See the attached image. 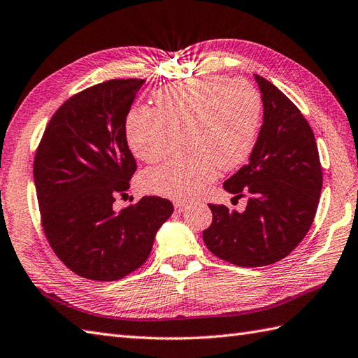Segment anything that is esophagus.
<instances>
[{"label": "esophagus", "mask_w": 358, "mask_h": 358, "mask_svg": "<svg viewBox=\"0 0 358 358\" xmlns=\"http://www.w3.org/2000/svg\"><path fill=\"white\" fill-rule=\"evenodd\" d=\"M173 206H176V212H178V213L185 212L189 207V204L186 201H176V203H173Z\"/></svg>", "instance_id": "1"}]
</instances>
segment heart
Here are the masks:
<instances>
[{
	"label": "heart",
	"mask_w": 358,
	"mask_h": 358,
	"mask_svg": "<svg viewBox=\"0 0 358 358\" xmlns=\"http://www.w3.org/2000/svg\"><path fill=\"white\" fill-rule=\"evenodd\" d=\"M155 110H132L124 124L138 160L159 162L181 140L186 148L141 177L151 194L186 199L210 182L217 169L239 168L250 157L259 131L261 96L244 79L226 76L172 82L154 93ZM180 136H178V132Z\"/></svg>",
	"instance_id": "obj_1"
}]
</instances>
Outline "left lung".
I'll use <instances>...</instances> for the list:
<instances>
[{
    "mask_svg": "<svg viewBox=\"0 0 358 358\" xmlns=\"http://www.w3.org/2000/svg\"><path fill=\"white\" fill-rule=\"evenodd\" d=\"M264 123L250 160L224 182L235 198L248 195L244 212L209 204L207 248L239 267H265L284 259L308 234L319 206L322 166L310 123L299 108L255 74Z\"/></svg>",
    "mask_w": 358,
    "mask_h": 358,
    "instance_id": "left-lung-1",
    "label": "left lung"
}]
</instances>
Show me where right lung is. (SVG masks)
I'll return each instance as SVG.
<instances>
[{
    "label": "right lung",
    "instance_id": "add662e5",
    "mask_svg": "<svg viewBox=\"0 0 358 358\" xmlns=\"http://www.w3.org/2000/svg\"><path fill=\"white\" fill-rule=\"evenodd\" d=\"M141 79H113L62 103L48 122L33 163L41 221L56 256L91 280H117L151 255L173 206L143 196L114 210L136 172L124 124Z\"/></svg>",
    "mask_w": 358,
    "mask_h": 358
}]
</instances>
